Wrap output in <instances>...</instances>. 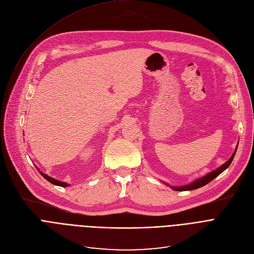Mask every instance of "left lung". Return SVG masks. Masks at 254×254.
Returning <instances> with one entry per match:
<instances>
[{
  "label": "left lung",
  "mask_w": 254,
  "mask_h": 254,
  "mask_svg": "<svg viewBox=\"0 0 254 254\" xmlns=\"http://www.w3.org/2000/svg\"><path fill=\"white\" fill-rule=\"evenodd\" d=\"M238 144H239V143H238ZM237 148H238V145H237V147H236V149H235V151H234V153L232 154V156L230 157V159H229L227 162H225L223 165L217 167L216 170H214V171H212V172L206 174L205 176L200 177V178L196 179L195 181H193L192 183H190V184H188V185H184V186H171L170 184H166V183H164V182H163V183H164L166 186H170V187H171L173 190H175V191H191V190H195V189L203 187V186H205L206 184L210 183V182H211L213 179H215L218 175H221L224 171L227 170V168L230 166V164L232 163V161H233V159H234V156H235V154H236V151H237Z\"/></svg>",
  "instance_id": "8db88e82"
}]
</instances>
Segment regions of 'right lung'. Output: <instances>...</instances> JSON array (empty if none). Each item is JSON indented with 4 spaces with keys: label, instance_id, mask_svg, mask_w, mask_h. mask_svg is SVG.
I'll return each mask as SVG.
<instances>
[{
    "label": "right lung",
    "instance_id": "1",
    "mask_svg": "<svg viewBox=\"0 0 254 254\" xmlns=\"http://www.w3.org/2000/svg\"><path fill=\"white\" fill-rule=\"evenodd\" d=\"M37 167V166H36ZM38 168V167H37ZM38 171L40 172V174L48 181V182H50L51 184H53V185H56V186H60V187H68V186H70L69 184H67V183H65V182H61V181H58V180H56V179H54V178H51V177H49L48 175H46V174H44V173H42L39 168H38Z\"/></svg>",
    "mask_w": 254,
    "mask_h": 254
}]
</instances>
